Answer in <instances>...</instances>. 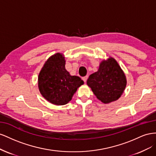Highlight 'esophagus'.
Returning a JSON list of instances; mask_svg holds the SVG:
<instances>
[{"label":"esophagus","mask_w":156,"mask_h":156,"mask_svg":"<svg viewBox=\"0 0 156 156\" xmlns=\"http://www.w3.org/2000/svg\"><path fill=\"white\" fill-rule=\"evenodd\" d=\"M87 78H88V76H84V77H83V78H82V80H83V82L86 83V81H87Z\"/></svg>","instance_id":"1"}]
</instances>
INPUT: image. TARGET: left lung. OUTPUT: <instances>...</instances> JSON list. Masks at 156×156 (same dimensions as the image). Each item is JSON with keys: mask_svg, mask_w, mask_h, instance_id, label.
Instances as JSON below:
<instances>
[{"mask_svg": "<svg viewBox=\"0 0 156 156\" xmlns=\"http://www.w3.org/2000/svg\"><path fill=\"white\" fill-rule=\"evenodd\" d=\"M87 84L99 100L110 103L121 97L126 87V75L112 57L103 60L97 72L91 74Z\"/></svg>", "mask_w": 156, "mask_h": 156, "instance_id": "obj_1", "label": "left lung"}]
</instances>
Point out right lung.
I'll return each instance as SVG.
<instances>
[{
	"mask_svg": "<svg viewBox=\"0 0 156 156\" xmlns=\"http://www.w3.org/2000/svg\"><path fill=\"white\" fill-rule=\"evenodd\" d=\"M38 88L42 95L50 103L64 105L72 99L83 81L71 76L65 69L63 55L57 53L49 58L38 75Z\"/></svg>",
	"mask_w": 156,
	"mask_h": 156,
	"instance_id": "add662e5",
	"label": "right lung"
}]
</instances>
